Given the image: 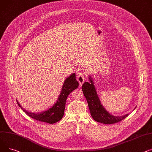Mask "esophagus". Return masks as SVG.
<instances>
[{
	"instance_id": "34e87169",
	"label": "esophagus",
	"mask_w": 152,
	"mask_h": 152,
	"mask_svg": "<svg viewBox=\"0 0 152 152\" xmlns=\"http://www.w3.org/2000/svg\"><path fill=\"white\" fill-rule=\"evenodd\" d=\"M77 81L78 82L79 84L80 85H82L85 80V75L84 74V73L83 72H80V74H78L77 75Z\"/></svg>"
}]
</instances>
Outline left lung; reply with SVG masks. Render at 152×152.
<instances>
[{
    "mask_svg": "<svg viewBox=\"0 0 152 152\" xmlns=\"http://www.w3.org/2000/svg\"><path fill=\"white\" fill-rule=\"evenodd\" d=\"M89 80L90 82H85L82 85V90L87 100L91 117L95 121L107 124H113L121 121L128 117L129 113L119 117L114 116L107 111L98 97L93 80L91 76L89 77Z\"/></svg>",
    "mask_w": 152,
    "mask_h": 152,
    "instance_id": "1",
    "label": "left lung"
}]
</instances>
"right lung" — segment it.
Instances as JSON below:
<instances>
[{"label": "right lung", "mask_w": 152, "mask_h": 152, "mask_svg": "<svg viewBox=\"0 0 152 152\" xmlns=\"http://www.w3.org/2000/svg\"><path fill=\"white\" fill-rule=\"evenodd\" d=\"M78 86V83L76 80L75 74H72L68 77L64 82L62 90L58 97L56 102L51 108L41 113H32L24 110L20 103H17L24 112L32 118L42 122L50 124L55 123L61 120L64 114L66 102L69 94Z\"/></svg>", "instance_id": "1"}]
</instances>
